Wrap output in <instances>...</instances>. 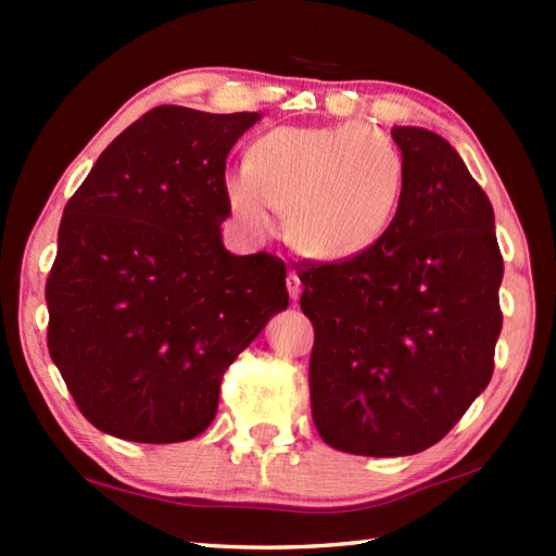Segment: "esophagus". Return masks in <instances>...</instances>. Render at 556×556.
I'll use <instances>...</instances> for the list:
<instances>
[{"mask_svg":"<svg viewBox=\"0 0 556 556\" xmlns=\"http://www.w3.org/2000/svg\"><path fill=\"white\" fill-rule=\"evenodd\" d=\"M287 289H289V296L294 299V301H299V296H301V279H299L296 271H289Z\"/></svg>","mask_w":556,"mask_h":556,"instance_id":"esophagus-1","label":"esophagus"}]
</instances>
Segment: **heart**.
<instances>
[{
    "instance_id": "b5f03b06",
    "label": "heart",
    "mask_w": 556,
    "mask_h": 556,
    "mask_svg": "<svg viewBox=\"0 0 556 556\" xmlns=\"http://www.w3.org/2000/svg\"><path fill=\"white\" fill-rule=\"evenodd\" d=\"M402 156L361 122L277 127L250 149V164L223 172L225 205L248 240L275 238L287 211L289 240L314 260L370 250L397 213Z\"/></svg>"
}]
</instances>
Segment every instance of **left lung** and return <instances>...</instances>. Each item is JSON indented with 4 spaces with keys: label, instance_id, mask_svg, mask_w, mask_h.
Returning <instances> with one entry per match:
<instances>
[{
    "label": "left lung",
    "instance_id": "left-lung-1",
    "mask_svg": "<svg viewBox=\"0 0 556 556\" xmlns=\"http://www.w3.org/2000/svg\"><path fill=\"white\" fill-rule=\"evenodd\" d=\"M402 195L388 232L301 275L316 341L312 417L328 446L409 456L434 446L493 375L503 255L493 205L425 127H392Z\"/></svg>",
    "mask_w": 556,
    "mask_h": 556
}]
</instances>
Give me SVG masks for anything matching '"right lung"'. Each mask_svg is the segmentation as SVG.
I'll use <instances>...</instances> for the list:
<instances>
[{
	"instance_id": "obj_1",
	"label": "right lung",
	"mask_w": 556,
	"mask_h": 556,
	"mask_svg": "<svg viewBox=\"0 0 556 556\" xmlns=\"http://www.w3.org/2000/svg\"><path fill=\"white\" fill-rule=\"evenodd\" d=\"M260 119L154 108L65 205L46 281L49 353L105 434L199 437L218 412L223 372L289 306L279 260L223 244L225 159Z\"/></svg>"
}]
</instances>
